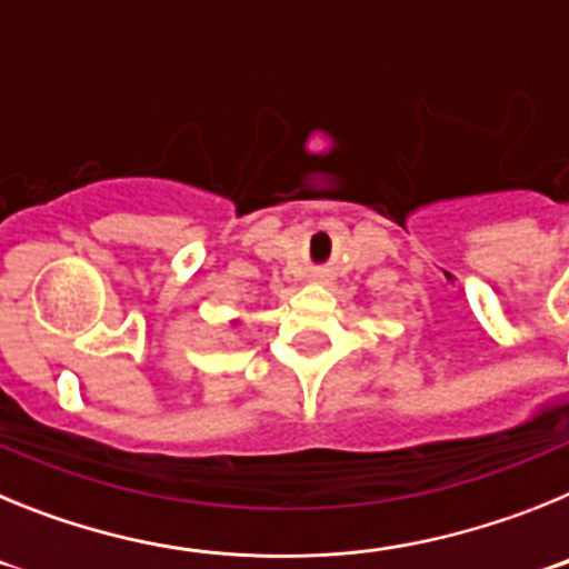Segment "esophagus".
<instances>
[{
	"label": "esophagus",
	"instance_id": "obj_1",
	"mask_svg": "<svg viewBox=\"0 0 569 569\" xmlns=\"http://www.w3.org/2000/svg\"><path fill=\"white\" fill-rule=\"evenodd\" d=\"M316 281H328V279H325V276H316Z\"/></svg>",
	"mask_w": 569,
	"mask_h": 569
}]
</instances>
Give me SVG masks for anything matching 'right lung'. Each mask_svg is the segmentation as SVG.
I'll return each mask as SVG.
<instances>
[{
	"label": "right lung",
	"mask_w": 569,
	"mask_h": 569,
	"mask_svg": "<svg viewBox=\"0 0 569 569\" xmlns=\"http://www.w3.org/2000/svg\"><path fill=\"white\" fill-rule=\"evenodd\" d=\"M230 325H239V319H233V321H230Z\"/></svg>",
	"instance_id": "obj_1"
}]
</instances>
